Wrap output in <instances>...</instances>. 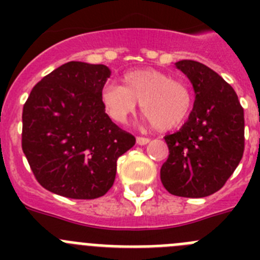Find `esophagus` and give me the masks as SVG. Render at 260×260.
Masks as SVG:
<instances>
[{
	"label": "esophagus",
	"instance_id": "1",
	"mask_svg": "<svg viewBox=\"0 0 260 260\" xmlns=\"http://www.w3.org/2000/svg\"><path fill=\"white\" fill-rule=\"evenodd\" d=\"M150 142V138H146V137H137V143L139 146H144Z\"/></svg>",
	"mask_w": 260,
	"mask_h": 260
}]
</instances>
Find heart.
<instances>
[{
  "label": "heart",
  "instance_id": "b5f03b06",
  "mask_svg": "<svg viewBox=\"0 0 260 260\" xmlns=\"http://www.w3.org/2000/svg\"><path fill=\"white\" fill-rule=\"evenodd\" d=\"M123 86L108 82L102 88V102L113 121L123 123L141 103L142 112L157 130L180 127L192 109V93L187 83L153 69L126 73Z\"/></svg>",
  "mask_w": 260,
  "mask_h": 260
}]
</instances>
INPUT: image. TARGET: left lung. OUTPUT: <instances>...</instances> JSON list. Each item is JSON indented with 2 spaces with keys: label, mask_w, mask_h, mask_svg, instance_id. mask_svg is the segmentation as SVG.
Instances as JSON below:
<instances>
[{
  "label": "left lung",
  "mask_w": 260,
  "mask_h": 260,
  "mask_svg": "<svg viewBox=\"0 0 260 260\" xmlns=\"http://www.w3.org/2000/svg\"><path fill=\"white\" fill-rule=\"evenodd\" d=\"M176 66L192 83L195 102L189 121L165 135L169 156L160 178L171 194L203 198L221 189L242 158L243 108L231 84L208 66L191 59Z\"/></svg>",
  "instance_id": "obj_1"
}]
</instances>
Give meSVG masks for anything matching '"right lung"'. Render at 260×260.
Returning a JSON list of instances; mask_svg holds the SVG:
<instances>
[{"mask_svg":"<svg viewBox=\"0 0 260 260\" xmlns=\"http://www.w3.org/2000/svg\"><path fill=\"white\" fill-rule=\"evenodd\" d=\"M105 65L71 61L32 88L22 113V150L44 189L95 199L113 186L117 158L135 144L105 113Z\"/></svg>","mask_w":260,"mask_h":260,"instance_id":"obj_1","label":"right lung"}]
</instances>
